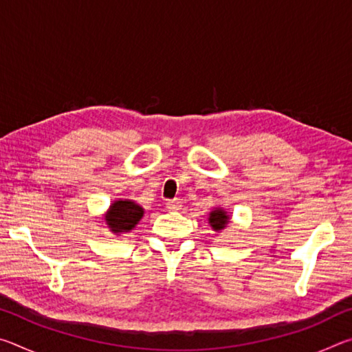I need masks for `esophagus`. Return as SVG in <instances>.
I'll return each instance as SVG.
<instances>
[{
	"label": "esophagus",
	"mask_w": 352,
	"mask_h": 352,
	"mask_svg": "<svg viewBox=\"0 0 352 352\" xmlns=\"http://www.w3.org/2000/svg\"><path fill=\"white\" fill-rule=\"evenodd\" d=\"M166 208H168L169 211H178L182 208V201L178 199H172L166 201Z\"/></svg>",
	"instance_id": "34e87169"
}]
</instances>
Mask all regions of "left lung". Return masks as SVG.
I'll return each mask as SVG.
<instances>
[{
	"label": "left lung",
	"instance_id": "obj_1",
	"mask_svg": "<svg viewBox=\"0 0 352 352\" xmlns=\"http://www.w3.org/2000/svg\"><path fill=\"white\" fill-rule=\"evenodd\" d=\"M230 222V217L226 216V212L223 210H214L210 214V223L216 231L223 230L226 225Z\"/></svg>",
	"mask_w": 352,
	"mask_h": 352
}]
</instances>
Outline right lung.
<instances>
[{
  "mask_svg": "<svg viewBox=\"0 0 352 352\" xmlns=\"http://www.w3.org/2000/svg\"><path fill=\"white\" fill-rule=\"evenodd\" d=\"M142 208L130 200H118L110 206L107 214V223L110 225L113 233H127L142 217Z\"/></svg>",
  "mask_w": 352,
  "mask_h": 352,
  "instance_id": "1",
  "label": "right lung"
}]
</instances>
